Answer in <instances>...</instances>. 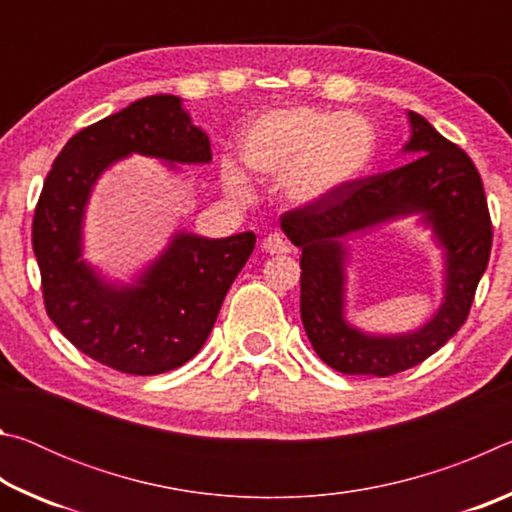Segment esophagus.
Returning <instances> with one entry per match:
<instances>
[{
    "label": "esophagus",
    "instance_id": "esophagus-1",
    "mask_svg": "<svg viewBox=\"0 0 512 512\" xmlns=\"http://www.w3.org/2000/svg\"><path fill=\"white\" fill-rule=\"evenodd\" d=\"M262 248L266 250V253L271 255H284V253H291V244L287 239H284L282 235H277V232H273V235H268L264 239Z\"/></svg>",
    "mask_w": 512,
    "mask_h": 512
}]
</instances>
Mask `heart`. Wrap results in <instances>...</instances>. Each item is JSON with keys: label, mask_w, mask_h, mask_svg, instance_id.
I'll return each mask as SVG.
<instances>
[{"label": "heart", "mask_w": 512, "mask_h": 512, "mask_svg": "<svg viewBox=\"0 0 512 512\" xmlns=\"http://www.w3.org/2000/svg\"><path fill=\"white\" fill-rule=\"evenodd\" d=\"M377 137L357 112L291 106L266 112L241 137V158L264 180H284L293 203L311 205L334 196L370 169ZM221 178L230 194H253L237 162H221Z\"/></svg>", "instance_id": "obj_1"}]
</instances>
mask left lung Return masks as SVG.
Instances as JSON below:
<instances>
[{
    "instance_id": "8db88e82",
    "label": "left lung",
    "mask_w": 512,
    "mask_h": 512,
    "mask_svg": "<svg viewBox=\"0 0 512 512\" xmlns=\"http://www.w3.org/2000/svg\"><path fill=\"white\" fill-rule=\"evenodd\" d=\"M413 155L402 167L359 178L320 203L282 214V230L300 255V318L311 345L343 375L388 377L443 348L470 314L488 266L492 223L483 183L463 149L409 112ZM419 158L415 159L414 155ZM420 213L446 250V298L415 333L366 335L344 320V239L372 224Z\"/></svg>"
}]
</instances>
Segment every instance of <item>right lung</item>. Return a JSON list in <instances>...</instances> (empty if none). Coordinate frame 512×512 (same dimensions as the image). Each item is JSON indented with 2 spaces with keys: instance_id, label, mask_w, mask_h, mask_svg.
<instances>
[{
  "instance_id": "right-lung-1",
  "label": "right lung",
  "mask_w": 512,
  "mask_h": 512,
  "mask_svg": "<svg viewBox=\"0 0 512 512\" xmlns=\"http://www.w3.org/2000/svg\"><path fill=\"white\" fill-rule=\"evenodd\" d=\"M131 153L178 164L212 160L183 99L153 94L69 140L51 164L33 214L45 309L90 359L128 375L183 366L210 336L225 293L255 248L253 232L207 239L178 232L135 284H110L81 259L83 214L110 164Z\"/></svg>"
}]
</instances>
